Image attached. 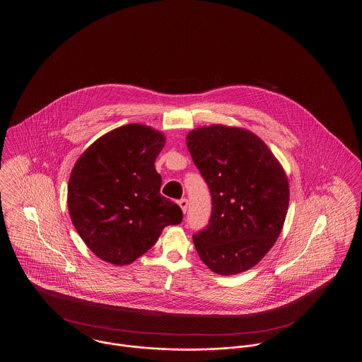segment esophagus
Here are the masks:
<instances>
[{
  "instance_id": "1",
  "label": "esophagus",
  "mask_w": 362,
  "mask_h": 362,
  "mask_svg": "<svg viewBox=\"0 0 362 362\" xmlns=\"http://www.w3.org/2000/svg\"><path fill=\"white\" fill-rule=\"evenodd\" d=\"M177 205L180 206V209H182V211H183V213H186V211H187V207H189V201L183 198V199L177 201Z\"/></svg>"
}]
</instances>
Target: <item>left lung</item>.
Listing matches in <instances>:
<instances>
[{"mask_svg": "<svg viewBox=\"0 0 362 362\" xmlns=\"http://www.w3.org/2000/svg\"><path fill=\"white\" fill-rule=\"evenodd\" d=\"M186 142L213 201L206 229L192 236L197 252L220 276L244 273L272 250L284 228L288 176L269 146L243 127H198Z\"/></svg>", "mask_w": 362, "mask_h": 362, "instance_id": "left-lung-1", "label": "left lung"}]
</instances>
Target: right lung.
<instances>
[{
  "instance_id": "right-lung-1",
  "label": "right lung",
  "mask_w": 362,
  "mask_h": 362,
  "mask_svg": "<svg viewBox=\"0 0 362 362\" xmlns=\"http://www.w3.org/2000/svg\"><path fill=\"white\" fill-rule=\"evenodd\" d=\"M165 136L130 123L98 138L76 161L68 183L71 223L104 262L126 266L144 255L182 209L160 194L155 168Z\"/></svg>"
}]
</instances>
